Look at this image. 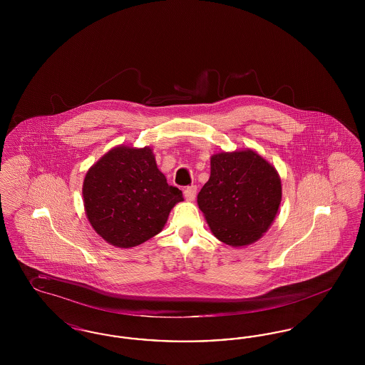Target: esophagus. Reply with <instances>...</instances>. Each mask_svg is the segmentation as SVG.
<instances>
[{
	"label": "esophagus",
	"mask_w": 365,
	"mask_h": 365,
	"mask_svg": "<svg viewBox=\"0 0 365 365\" xmlns=\"http://www.w3.org/2000/svg\"><path fill=\"white\" fill-rule=\"evenodd\" d=\"M195 195H197V186H187L185 189V197L187 201H192L195 198Z\"/></svg>",
	"instance_id": "1"
}]
</instances>
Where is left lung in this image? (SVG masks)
I'll list each match as a JSON object with an SVG mask.
<instances>
[{"label":"left lung","instance_id":"obj_1","mask_svg":"<svg viewBox=\"0 0 365 365\" xmlns=\"http://www.w3.org/2000/svg\"><path fill=\"white\" fill-rule=\"evenodd\" d=\"M282 200L277 170L253 150L217 153L197 202L210 231L222 242H256L269 228Z\"/></svg>","mask_w":365,"mask_h":365}]
</instances>
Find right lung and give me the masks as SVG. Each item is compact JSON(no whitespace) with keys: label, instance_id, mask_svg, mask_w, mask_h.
<instances>
[{"label":"right lung","instance_id":"add662e5","mask_svg":"<svg viewBox=\"0 0 365 365\" xmlns=\"http://www.w3.org/2000/svg\"><path fill=\"white\" fill-rule=\"evenodd\" d=\"M83 200L97 234L113 246L133 247L163 230L183 195L158 171L150 148L118 146L88 170Z\"/></svg>","mask_w":365,"mask_h":365}]
</instances>
